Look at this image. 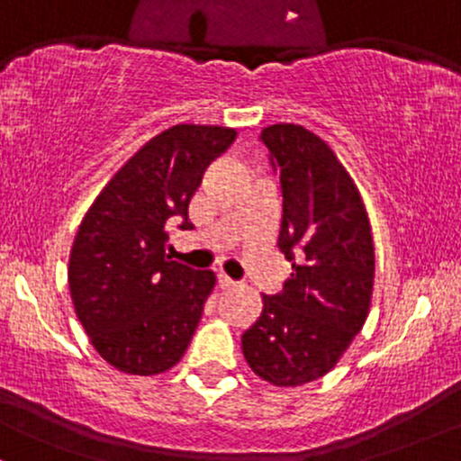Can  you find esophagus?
Returning <instances> with one entry per match:
<instances>
[{"label":"esophagus","instance_id":"34e87169","mask_svg":"<svg viewBox=\"0 0 461 461\" xmlns=\"http://www.w3.org/2000/svg\"><path fill=\"white\" fill-rule=\"evenodd\" d=\"M238 285H240V284L231 281L227 275H219V287H221V290H236Z\"/></svg>","mask_w":461,"mask_h":461}]
</instances>
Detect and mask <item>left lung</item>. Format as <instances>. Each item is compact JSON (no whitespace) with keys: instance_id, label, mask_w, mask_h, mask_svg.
I'll return each mask as SVG.
<instances>
[{"instance_id":"1","label":"left lung","mask_w":461,"mask_h":461,"mask_svg":"<svg viewBox=\"0 0 461 461\" xmlns=\"http://www.w3.org/2000/svg\"><path fill=\"white\" fill-rule=\"evenodd\" d=\"M259 140L279 174L276 245L292 275L281 294H262L242 354L270 384L301 386L329 374L367 320L374 238L358 188L329 143L301 124H273Z\"/></svg>"}]
</instances>
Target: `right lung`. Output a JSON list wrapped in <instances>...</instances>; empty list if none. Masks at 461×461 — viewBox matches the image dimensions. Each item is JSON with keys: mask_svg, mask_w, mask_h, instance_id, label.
I'll list each match as a JSON object with an SVG mask.
<instances>
[{"mask_svg": "<svg viewBox=\"0 0 461 461\" xmlns=\"http://www.w3.org/2000/svg\"><path fill=\"white\" fill-rule=\"evenodd\" d=\"M234 140L227 126H171L126 160L83 216L68 262L72 304L96 352L124 374H163L193 339L216 279L171 262L167 230H191L188 202Z\"/></svg>", "mask_w": 461, "mask_h": 461, "instance_id": "obj_1", "label": "right lung"}]
</instances>
